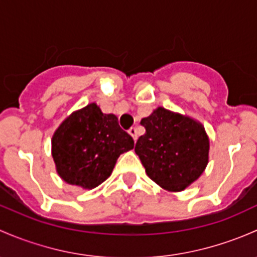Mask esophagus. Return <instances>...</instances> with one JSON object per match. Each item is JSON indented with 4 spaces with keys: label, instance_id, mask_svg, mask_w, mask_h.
<instances>
[{
    "label": "esophagus",
    "instance_id": "obj_1",
    "mask_svg": "<svg viewBox=\"0 0 257 257\" xmlns=\"http://www.w3.org/2000/svg\"><path fill=\"white\" fill-rule=\"evenodd\" d=\"M128 134L131 135L132 139H134L135 141H136V140H137V130L135 128V127H131V128L128 130Z\"/></svg>",
    "mask_w": 257,
    "mask_h": 257
}]
</instances>
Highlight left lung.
<instances>
[{"instance_id":"8db88e82","label":"left lung","mask_w":257,"mask_h":257,"mask_svg":"<svg viewBox=\"0 0 257 257\" xmlns=\"http://www.w3.org/2000/svg\"><path fill=\"white\" fill-rule=\"evenodd\" d=\"M146 128L135 152L147 176L169 192L197 181L209 162V137L199 121L160 106L141 120Z\"/></svg>"}]
</instances>
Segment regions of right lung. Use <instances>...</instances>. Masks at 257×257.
<instances>
[{
    "instance_id": "right-lung-1",
    "label": "right lung",
    "mask_w": 257,
    "mask_h": 257,
    "mask_svg": "<svg viewBox=\"0 0 257 257\" xmlns=\"http://www.w3.org/2000/svg\"><path fill=\"white\" fill-rule=\"evenodd\" d=\"M132 148L134 140L118 126L117 117L102 112L96 102L71 112L52 137L57 173L83 189L106 181L121 153Z\"/></svg>"
}]
</instances>
